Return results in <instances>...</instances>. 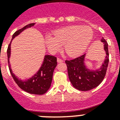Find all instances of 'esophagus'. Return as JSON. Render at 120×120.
Returning a JSON list of instances; mask_svg holds the SVG:
<instances>
[{
	"instance_id": "esophagus-1",
	"label": "esophagus",
	"mask_w": 120,
	"mask_h": 120,
	"mask_svg": "<svg viewBox=\"0 0 120 120\" xmlns=\"http://www.w3.org/2000/svg\"><path fill=\"white\" fill-rule=\"evenodd\" d=\"M57 62L58 63H62L63 62V60L62 59H60V58H57Z\"/></svg>"
}]
</instances>
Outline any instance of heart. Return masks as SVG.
Instances as JSON below:
<instances>
[{"instance_id":"1","label":"heart","mask_w":120,"mask_h":120,"mask_svg":"<svg viewBox=\"0 0 120 120\" xmlns=\"http://www.w3.org/2000/svg\"><path fill=\"white\" fill-rule=\"evenodd\" d=\"M54 37L47 36L45 44L49 51L55 53L64 45V50L68 56L75 57L85 52L91 42L93 32L91 27L72 25L54 32Z\"/></svg>"}]
</instances>
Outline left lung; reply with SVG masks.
<instances>
[{"label": "left lung", "instance_id": "left-lung-1", "mask_svg": "<svg viewBox=\"0 0 120 120\" xmlns=\"http://www.w3.org/2000/svg\"><path fill=\"white\" fill-rule=\"evenodd\" d=\"M106 56L100 68L90 70L85 65L86 53L71 60H66L68 78L74 88L80 91H88L101 83L106 75L109 62L108 43L102 37Z\"/></svg>", "mask_w": 120, "mask_h": 120}]
</instances>
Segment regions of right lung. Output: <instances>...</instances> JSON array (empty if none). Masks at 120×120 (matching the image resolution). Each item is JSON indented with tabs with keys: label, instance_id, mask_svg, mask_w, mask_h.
I'll return each mask as SVG.
<instances>
[{
	"label": "right lung",
	"instance_id": "add662e5",
	"mask_svg": "<svg viewBox=\"0 0 120 120\" xmlns=\"http://www.w3.org/2000/svg\"><path fill=\"white\" fill-rule=\"evenodd\" d=\"M35 24V23H29L23 27L22 29L16 31L14 33L12 36L11 41L7 49L8 64L10 73L14 81L21 89L31 94L43 95L49 90L51 86L52 81L53 73L54 69L57 65L56 58L55 56L49 55H45L43 63L40 67V69L38 70V71L34 75H33L31 78L26 80L19 79V78H17L14 75V73H13L12 69L10 68V62H9V58L10 57V53H11V43L13 39L15 37L18 36L24 30L34 26Z\"/></svg>",
	"mask_w": 120,
	"mask_h": 120
}]
</instances>
